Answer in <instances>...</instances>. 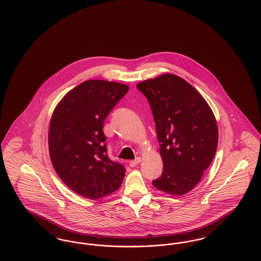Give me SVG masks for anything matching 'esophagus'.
<instances>
[{
  "instance_id": "esophagus-1",
  "label": "esophagus",
  "mask_w": 261,
  "mask_h": 261,
  "mask_svg": "<svg viewBox=\"0 0 261 261\" xmlns=\"http://www.w3.org/2000/svg\"><path fill=\"white\" fill-rule=\"evenodd\" d=\"M140 162H141V158H137L134 161H131V162H129V165H130L131 167H135L137 164L140 163Z\"/></svg>"
}]
</instances>
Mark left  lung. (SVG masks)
<instances>
[{"label":"left lung","instance_id":"obj_1","mask_svg":"<svg viewBox=\"0 0 261 261\" xmlns=\"http://www.w3.org/2000/svg\"><path fill=\"white\" fill-rule=\"evenodd\" d=\"M137 88L149 101L163 162L152 185L170 195H185L215 155L218 129L213 112L199 92L176 75L149 79Z\"/></svg>","mask_w":261,"mask_h":261}]
</instances>
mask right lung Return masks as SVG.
<instances>
[{"label":"right lung","mask_w":261,"mask_h":261,"mask_svg":"<svg viewBox=\"0 0 261 261\" xmlns=\"http://www.w3.org/2000/svg\"><path fill=\"white\" fill-rule=\"evenodd\" d=\"M129 91L124 84L88 80L68 92L50 119V161L63 183L76 194L97 199L116 191L124 165L108 154L103 123Z\"/></svg>","instance_id":"1"}]
</instances>
